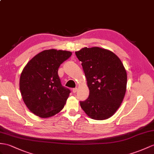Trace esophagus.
Returning a JSON list of instances; mask_svg holds the SVG:
<instances>
[{
	"mask_svg": "<svg viewBox=\"0 0 154 154\" xmlns=\"http://www.w3.org/2000/svg\"><path fill=\"white\" fill-rule=\"evenodd\" d=\"M77 91H78V88H73V89H72V91H73L74 93H76L77 92Z\"/></svg>",
	"mask_w": 154,
	"mask_h": 154,
	"instance_id": "34e87169",
	"label": "esophagus"
}]
</instances>
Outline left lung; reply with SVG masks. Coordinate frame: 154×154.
<instances>
[{
    "instance_id": "left-lung-1",
    "label": "left lung",
    "mask_w": 154,
    "mask_h": 154,
    "mask_svg": "<svg viewBox=\"0 0 154 154\" xmlns=\"http://www.w3.org/2000/svg\"><path fill=\"white\" fill-rule=\"evenodd\" d=\"M89 89L80 106L88 117L104 120L112 117L123 102L127 75L122 61L110 50L99 47L83 48L75 51Z\"/></svg>"
}]
</instances>
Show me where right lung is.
Instances as JSON below:
<instances>
[{
  "label": "right lung",
  "instance_id": "obj_1",
  "mask_svg": "<svg viewBox=\"0 0 154 154\" xmlns=\"http://www.w3.org/2000/svg\"><path fill=\"white\" fill-rule=\"evenodd\" d=\"M71 55L69 51L50 49L36 54L25 66L20 89L25 105L35 115L50 118L64 108L70 91L61 85L58 69Z\"/></svg>",
  "mask_w": 154,
  "mask_h": 154
}]
</instances>
